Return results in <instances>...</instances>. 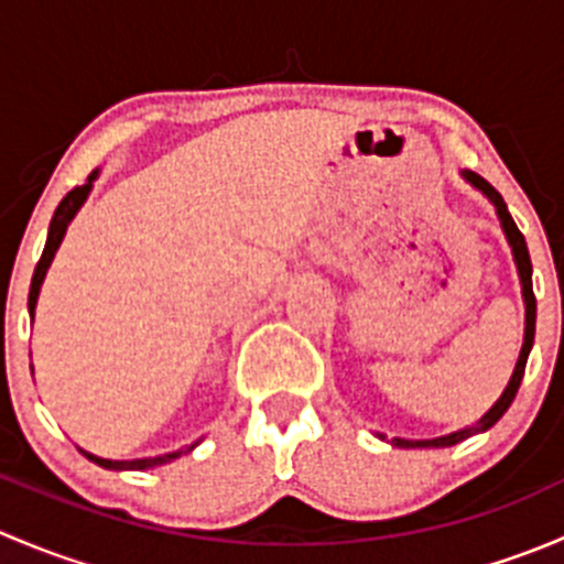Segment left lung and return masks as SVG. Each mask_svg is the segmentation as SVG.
<instances>
[{"instance_id": "1", "label": "left lung", "mask_w": 564, "mask_h": 564, "mask_svg": "<svg viewBox=\"0 0 564 564\" xmlns=\"http://www.w3.org/2000/svg\"><path fill=\"white\" fill-rule=\"evenodd\" d=\"M464 174L466 182H471V185L477 187V191H482L488 196V202L497 207V215L499 220H502V229H505V237H508L510 248H513V259H516V267H519V278H521V294H524V305H527V327H524V346H521V355H519V362H516V371L513 377H510L508 388H505L502 395H499V401L494 403L491 409H488L486 414H482L480 420H477L475 425H469V429H460L456 434H447V436H440V440H392V445L395 447H451V445H458V442L469 440L471 434H480V431H488L494 423H497L499 417H502L505 412L510 409V403H513L516 392L521 388V379H524V368H527V357L529 351H532V344H534V316H538V303H534V292H532V261H529V250H527V240L524 235L519 231V226H516V220L510 218L508 213V204H505V198L499 196L497 191H494L491 185H488L486 180H482L480 174L475 172H460Z\"/></svg>"}]
</instances>
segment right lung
<instances>
[{"mask_svg":"<svg viewBox=\"0 0 564 564\" xmlns=\"http://www.w3.org/2000/svg\"><path fill=\"white\" fill-rule=\"evenodd\" d=\"M98 180V169H95L93 174L87 176V182L84 185H76L73 187L70 193H67L65 198L59 202V207L54 209V218H51V226H48V240H45V248H43V256H40L37 267H35V275H32V286H30V316L35 318V305H37V294H40V286H43V278L45 272H48L51 261H54V253L56 248H59L62 237H65L67 226H70V220L76 218V213L82 209V204L87 202L89 191H93V182ZM196 445L185 447L187 451H193ZM84 456H87L89 460H95L98 466H104V469H152V466H163L169 464V460L180 458L182 451L176 453H166V456H155V458H135V460H111V458H98L93 456V453L82 451Z\"/></svg>","mask_w":564,"mask_h":564,"instance_id":"right-lung-1","label":"right lung"}]
</instances>
